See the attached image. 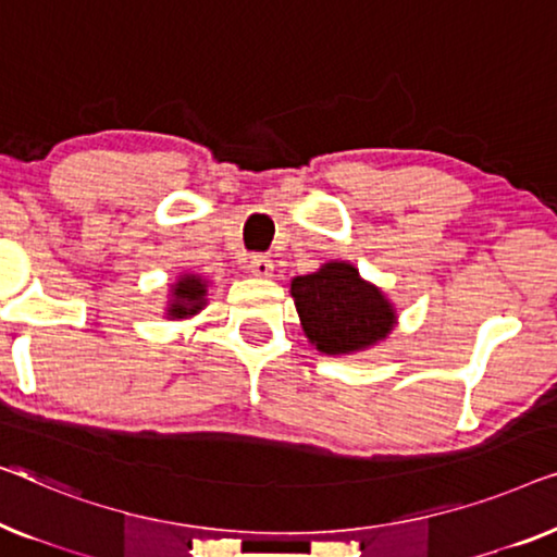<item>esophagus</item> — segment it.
<instances>
[{
    "label": "esophagus",
    "instance_id": "34e87169",
    "mask_svg": "<svg viewBox=\"0 0 557 557\" xmlns=\"http://www.w3.org/2000/svg\"><path fill=\"white\" fill-rule=\"evenodd\" d=\"M249 270H252L255 277H272L275 264H272L268 255H252V260H249Z\"/></svg>",
    "mask_w": 557,
    "mask_h": 557
}]
</instances>
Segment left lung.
Here are the masks:
<instances>
[{"instance_id":"1","label":"left lung","mask_w":557,"mask_h":557,"mask_svg":"<svg viewBox=\"0 0 557 557\" xmlns=\"http://www.w3.org/2000/svg\"><path fill=\"white\" fill-rule=\"evenodd\" d=\"M297 315L320 354L348 356L375 346L396 325V310L379 287L348 262H325L289 282Z\"/></svg>"}]
</instances>
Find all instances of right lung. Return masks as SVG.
I'll return each instance as SVG.
<instances>
[{"label":"right lung","instance_id":"right-lung-1","mask_svg":"<svg viewBox=\"0 0 557 557\" xmlns=\"http://www.w3.org/2000/svg\"><path fill=\"white\" fill-rule=\"evenodd\" d=\"M207 305V282L199 275H182L176 285H171V300L166 308V315L171 320L176 318H191Z\"/></svg>","mask_w":557,"mask_h":557}]
</instances>
